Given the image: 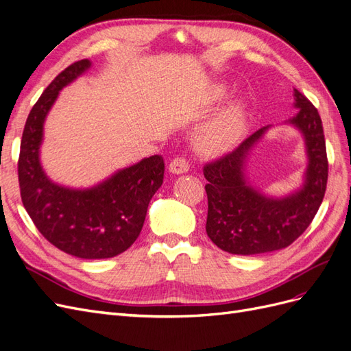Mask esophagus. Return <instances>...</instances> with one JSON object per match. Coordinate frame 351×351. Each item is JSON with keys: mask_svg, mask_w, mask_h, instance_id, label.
Here are the masks:
<instances>
[{"mask_svg": "<svg viewBox=\"0 0 351 351\" xmlns=\"http://www.w3.org/2000/svg\"><path fill=\"white\" fill-rule=\"evenodd\" d=\"M168 168H169V171H171L173 174H183V173L189 171L190 164L187 161V158L177 156V158L173 159L171 162H169Z\"/></svg>", "mask_w": 351, "mask_h": 351, "instance_id": "1", "label": "esophagus"}]
</instances>
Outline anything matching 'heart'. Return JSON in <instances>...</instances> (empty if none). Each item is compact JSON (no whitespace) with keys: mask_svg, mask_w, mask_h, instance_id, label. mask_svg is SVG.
Wrapping results in <instances>:
<instances>
[{"mask_svg":"<svg viewBox=\"0 0 351 351\" xmlns=\"http://www.w3.org/2000/svg\"><path fill=\"white\" fill-rule=\"evenodd\" d=\"M243 127V111L237 105H232L202 127L196 139L197 147L202 151L224 149L241 134Z\"/></svg>","mask_w":351,"mask_h":351,"instance_id":"heart-1","label":"heart"}]
</instances>
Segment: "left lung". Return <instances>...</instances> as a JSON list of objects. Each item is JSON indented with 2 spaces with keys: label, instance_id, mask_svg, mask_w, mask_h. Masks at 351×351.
Masks as SVG:
<instances>
[{
  "label": "left lung",
  "instance_id": "1",
  "mask_svg": "<svg viewBox=\"0 0 351 351\" xmlns=\"http://www.w3.org/2000/svg\"><path fill=\"white\" fill-rule=\"evenodd\" d=\"M299 108L290 120L304 134L309 165L304 187L285 199H268L246 184L243 164L250 147L268 127L244 139L234 151L204 167L208 180V237L232 254H258L290 246L311 226L328 182V158L321 115L302 92L294 89Z\"/></svg>",
  "mask_w": 351,
  "mask_h": 351
}]
</instances>
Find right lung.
<instances>
[{
    "instance_id": "obj_1",
    "label": "right lung",
    "mask_w": 351,
    "mask_h": 351,
    "mask_svg": "<svg viewBox=\"0 0 351 351\" xmlns=\"http://www.w3.org/2000/svg\"><path fill=\"white\" fill-rule=\"evenodd\" d=\"M89 66V60H80L62 70L30 110L17 173L23 206L42 236L76 258L105 259L123 253L139 237L147 205L164 182L165 164L161 155H152L88 190L49 182L39 164L45 117L58 92Z\"/></svg>"
}]
</instances>
